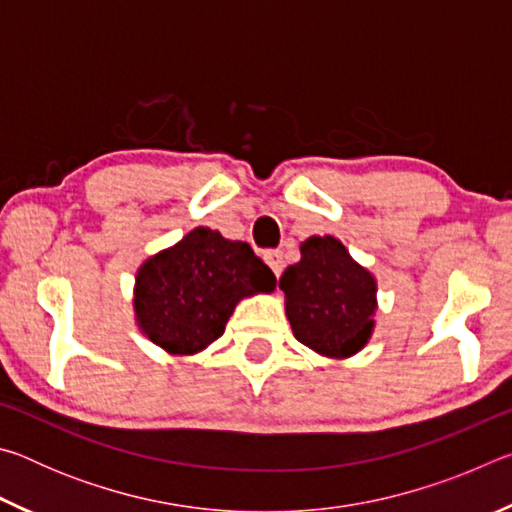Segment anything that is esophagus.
Listing matches in <instances>:
<instances>
[{
  "label": "esophagus",
  "instance_id": "obj_1",
  "mask_svg": "<svg viewBox=\"0 0 512 512\" xmlns=\"http://www.w3.org/2000/svg\"><path fill=\"white\" fill-rule=\"evenodd\" d=\"M264 259L266 264L271 266V271L280 277L282 271H284V257H282V250H266L264 253Z\"/></svg>",
  "mask_w": 512,
  "mask_h": 512
}]
</instances>
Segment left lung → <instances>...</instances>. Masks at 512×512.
<instances>
[{
  "label": "left lung",
  "mask_w": 512,
  "mask_h": 512,
  "mask_svg": "<svg viewBox=\"0 0 512 512\" xmlns=\"http://www.w3.org/2000/svg\"><path fill=\"white\" fill-rule=\"evenodd\" d=\"M300 255V262L280 277L293 336L325 357H352L375 327V277L329 235L309 237Z\"/></svg>",
  "instance_id": "1"
}]
</instances>
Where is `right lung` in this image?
Returning <instances> with one entry per match:
<instances>
[{
	"instance_id": "1",
	"label": "right lung",
	"mask_w": 512,
	"mask_h": 512,
	"mask_svg": "<svg viewBox=\"0 0 512 512\" xmlns=\"http://www.w3.org/2000/svg\"><path fill=\"white\" fill-rule=\"evenodd\" d=\"M275 282L246 241L196 228L140 266L137 323L169 354H196L219 339L241 298L273 291Z\"/></svg>"
}]
</instances>
